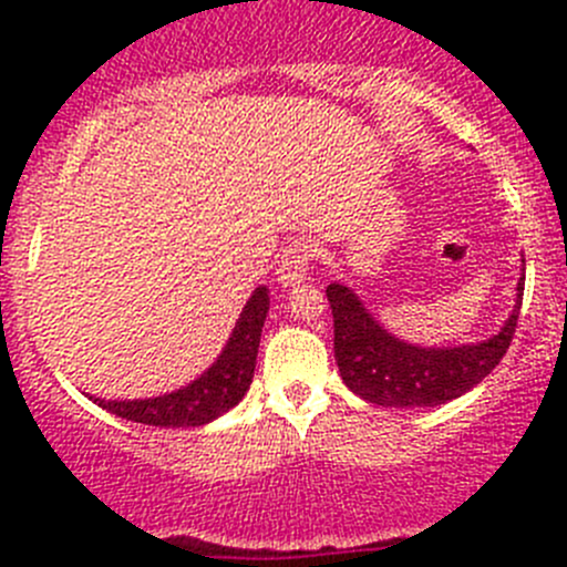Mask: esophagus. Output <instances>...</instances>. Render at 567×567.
<instances>
[{
    "instance_id": "esophagus-1",
    "label": "esophagus",
    "mask_w": 567,
    "mask_h": 567,
    "mask_svg": "<svg viewBox=\"0 0 567 567\" xmlns=\"http://www.w3.org/2000/svg\"><path fill=\"white\" fill-rule=\"evenodd\" d=\"M310 262H312V247L301 238H296L293 244L282 249V257L277 262V282L282 288H296L307 279L310 274Z\"/></svg>"
}]
</instances>
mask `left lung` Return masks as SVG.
<instances>
[{
  "label": "left lung",
  "mask_w": 567,
  "mask_h": 567,
  "mask_svg": "<svg viewBox=\"0 0 567 567\" xmlns=\"http://www.w3.org/2000/svg\"><path fill=\"white\" fill-rule=\"evenodd\" d=\"M334 316V359L342 384L384 409L442 405L477 386L511 348L524 299V277L505 326L483 342L422 348L398 340L379 323L348 285L326 288Z\"/></svg>",
  "instance_id": "1"
}]
</instances>
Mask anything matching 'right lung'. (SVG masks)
Here are the masks:
<instances>
[{
    "label": "right lung",
    "mask_w": 567,
    "mask_h": 567,
    "mask_svg": "<svg viewBox=\"0 0 567 567\" xmlns=\"http://www.w3.org/2000/svg\"><path fill=\"white\" fill-rule=\"evenodd\" d=\"M268 288L260 285L249 301L244 305L241 318L236 320L230 340L221 348L216 362L205 370L199 379L181 390L158 394L145 400H104L90 398L101 409L123 416V420L142 422V425L156 427H197L208 425L216 416L230 411L241 403L251 379H255L257 348H260V331L268 316Z\"/></svg>",
    "instance_id": "add662e5"
}]
</instances>
